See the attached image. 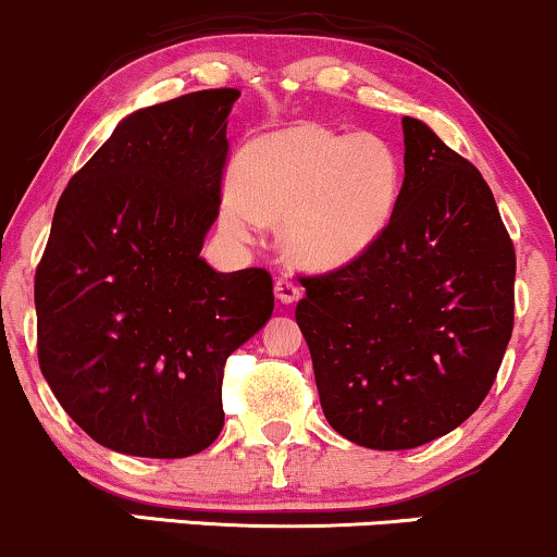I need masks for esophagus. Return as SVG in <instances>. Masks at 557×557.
I'll use <instances>...</instances> for the list:
<instances>
[{
  "instance_id": "34e87169",
  "label": "esophagus",
  "mask_w": 557,
  "mask_h": 557,
  "mask_svg": "<svg viewBox=\"0 0 557 557\" xmlns=\"http://www.w3.org/2000/svg\"><path fill=\"white\" fill-rule=\"evenodd\" d=\"M274 296H277L280 304H296L300 298V287L290 277H280L274 283Z\"/></svg>"
}]
</instances>
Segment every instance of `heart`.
Returning a JSON list of instances; mask_svg holds the SVG:
<instances>
[{"mask_svg": "<svg viewBox=\"0 0 557 557\" xmlns=\"http://www.w3.org/2000/svg\"><path fill=\"white\" fill-rule=\"evenodd\" d=\"M220 225L253 240L283 220L285 253L306 270H337L382 238L403 188V159L385 136L296 123L264 133L235 157Z\"/></svg>", "mask_w": 557, "mask_h": 557, "instance_id": "1", "label": "heart"}]
</instances>
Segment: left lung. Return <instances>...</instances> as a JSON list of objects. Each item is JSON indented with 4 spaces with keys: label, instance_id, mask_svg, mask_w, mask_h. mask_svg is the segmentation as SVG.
Here are the masks:
<instances>
[{
    "label": "left lung",
    "instance_id": "8db88e82",
    "mask_svg": "<svg viewBox=\"0 0 557 557\" xmlns=\"http://www.w3.org/2000/svg\"><path fill=\"white\" fill-rule=\"evenodd\" d=\"M406 177L382 238L300 277L330 426L372 450L443 437L487 398L513 332L516 251L482 172L403 117Z\"/></svg>",
    "mask_w": 557,
    "mask_h": 557
}]
</instances>
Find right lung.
<instances>
[{
    "label": "right lung",
    "instance_id": "1",
    "mask_svg": "<svg viewBox=\"0 0 557 557\" xmlns=\"http://www.w3.org/2000/svg\"><path fill=\"white\" fill-rule=\"evenodd\" d=\"M238 96L209 88L127 114L54 209L34 285L38 367L67 417L125 456L212 445L227 356L272 317L270 272L201 259Z\"/></svg>",
    "mask_w": 557,
    "mask_h": 557
}]
</instances>
